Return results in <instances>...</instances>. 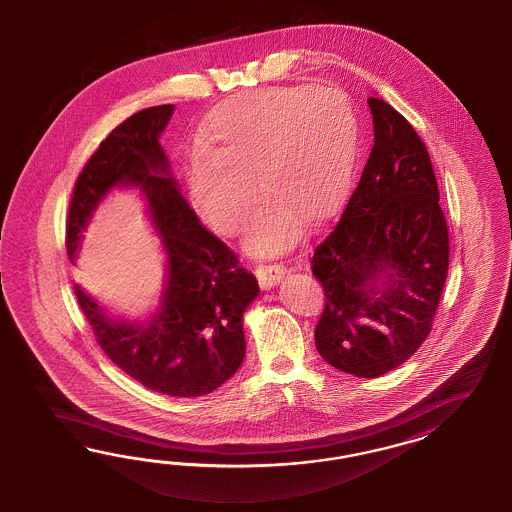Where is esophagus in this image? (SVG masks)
Returning a JSON list of instances; mask_svg holds the SVG:
<instances>
[{
    "label": "esophagus",
    "mask_w": 512,
    "mask_h": 512,
    "mask_svg": "<svg viewBox=\"0 0 512 512\" xmlns=\"http://www.w3.org/2000/svg\"><path fill=\"white\" fill-rule=\"evenodd\" d=\"M285 272H287V268L281 263L259 264V266L255 268V276L259 279V283H261L263 289L272 287L281 276H285Z\"/></svg>",
    "instance_id": "1"
}]
</instances>
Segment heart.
Returning <instances> with one entry per match:
<instances>
[{
	"instance_id": "b5f03b06",
	"label": "heart",
	"mask_w": 512,
	"mask_h": 512,
	"mask_svg": "<svg viewBox=\"0 0 512 512\" xmlns=\"http://www.w3.org/2000/svg\"><path fill=\"white\" fill-rule=\"evenodd\" d=\"M358 116L334 86L289 84L240 93L217 107L201 133L202 150L187 157L189 201L217 233L234 236L257 197L248 248L278 255L302 233L306 214L338 210L355 180Z\"/></svg>"
}]
</instances>
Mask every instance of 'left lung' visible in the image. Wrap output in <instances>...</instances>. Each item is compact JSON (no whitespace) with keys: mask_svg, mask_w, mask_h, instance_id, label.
Returning a JSON list of instances; mask_svg holds the SVG:
<instances>
[{"mask_svg":"<svg viewBox=\"0 0 512 512\" xmlns=\"http://www.w3.org/2000/svg\"><path fill=\"white\" fill-rule=\"evenodd\" d=\"M373 146L340 221L315 248L325 306L319 355L340 372L379 377L428 338L449 270V229L428 150L413 125L368 97Z\"/></svg>","mask_w":512,"mask_h":512,"instance_id":"1","label":"left lung"}]
</instances>
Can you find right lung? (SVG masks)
<instances>
[{
    "mask_svg": "<svg viewBox=\"0 0 512 512\" xmlns=\"http://www.w3.org/2000/svg\"><path fill=\"white\" fill-rule=\"evenodd\" d=\"M174 105L140 110L114 127L78 174L65 248L77 257L82 231L112 187H140L169 259L159 310L148 321L112 319L75 285L78 306L105 355L142 387L195 398L233 377L246 355L242 315L259 283L236 253L206 231L180 195L159 137Z\"/></svg>",
    "mask_w": 512,
    "mask_h": 512,
    "instance_id": "right-lung-1",
    "label": "right lung"
}]
</instances>
